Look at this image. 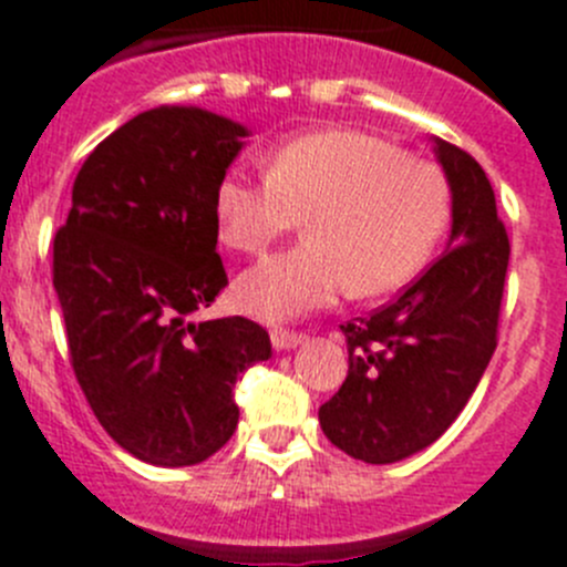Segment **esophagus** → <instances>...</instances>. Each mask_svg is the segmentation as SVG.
<instances>
[{
    "mask_svg": "<svg viewBox=\"0 0 567 567\" xmlns=\"http://www.w3.org/2000/svg\"><path fill=\"white\" fill-rule=\"evenodd\" d=\"M269 337H272L275 351H292V348L303 346L306 342V334H298V331H287V329H275Z\"/></svg>",
    "mask_w": 567,
    "mask_h": 567,
    "instance_id": "34e87169",
    "label": "esophagus"
}]
</instances>
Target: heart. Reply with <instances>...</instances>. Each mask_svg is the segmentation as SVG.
Returning a JSON list of instances; mask_svg holds the SVG:
<instances>
[{
	"mask_svg": "<svg viewBox=\"0 0 567 567\" xmlns=\"http://www.w3.org/2000/svg\"><path fill=\"white\" fill-rule=\"evenodd\" d=\"M213 213L219 238L236 252H261L309 216V241L236 280L238 309L284 323L326 309L348 289L379 298L413 280L450 221V182L391 140L326 128L280 145L269 174L227 168Z\"/></svg>",
	"mask_w": 567,
	"mask_h": 567,
	"instance_id": "heart-1",
	"label": "heart"
}]
</instances>
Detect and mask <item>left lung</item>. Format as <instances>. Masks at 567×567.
Returning a JSON list of instances; mask_svg holds the SVG:
<instances>
[{
    "mask_svg": "<svg viewBox=\"0 0 567 567\" xmlns=\"http://www.w3.org/2000/svg\"><path fill=\"white\" fill-rule=\"evenodd\" d=\"M453 196L444 256L393 303L340 326L348 377L320 408L326 439L365 464L422 453L458 419L497 346L508 236L484 168L433 137Z\"/></svg>",
    "mask_w": 567,
    "mask_h": 567,
    "instance_id": "obj_1",
    "label": "left lung"
}]
</instances>
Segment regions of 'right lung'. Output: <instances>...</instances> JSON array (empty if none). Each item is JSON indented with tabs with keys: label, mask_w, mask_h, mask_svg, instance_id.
<instances>
[{
	"label": "right lung",
	"mask_w": 567,
	"mask_h": 567,
	"mask_svg": "<svg viewBox=\"0 0 567 567\" xmlns=\"http://www.w3.org/2000/svg\"><path fill=\"white\" fill-rule=\"evenodd\" d=\"M249 128L199 106H157L81 165L53 241V287L78 385L134 458L194 466L230 441L238 373L272 357L247 318L196 323L227 287L213 190Z\"/></svg>",
	"instance_id": "1"
}]
</instances>
